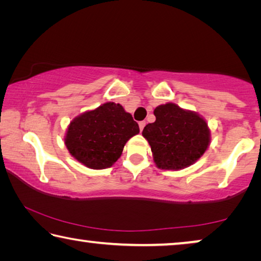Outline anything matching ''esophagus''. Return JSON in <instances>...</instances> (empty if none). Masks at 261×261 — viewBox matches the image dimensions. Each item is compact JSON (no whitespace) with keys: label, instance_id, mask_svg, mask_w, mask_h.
<instances>
[{"label":"esophagus","instance_id":"34e87169","mask_svg":"<svg viewBox=\"0 0 261 261\" xmlns=\"http://www.w3.org/2000/svg\"><path fill=\"white\" fill-rule=\"evenodd\" d=\"M145 125H146V122H145V121H141V122H139V129H140V131H143V129L145 127Z\"/></svg>","mask_w":261,"mask_h":261}]
</instances>
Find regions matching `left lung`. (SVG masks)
Masks as SVG:
<instances>
[{
  "instance_id": "8db88e82",
  "label": "left lung",
  "mask_w": 261,
  "mask_h": 261,
  "mask_svg": "<svg viewBox=\"0 0 261 261\" xmlns=\"http://www.w3.org/2000/svg\"><path fill=\"white\" fill-rule=\"evenodd\" d=\"M155 122L143 130L152 149L153 160L160 169L180 170L202 156L211 144L206 120L192 110L173 102L154 109Z\"/></svg>"
}]
</instances>
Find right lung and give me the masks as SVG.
Listing matches in <instances>:
<instances>
[{
    "label": "right lung",
    "mask_w": 261,
    "mask_h": 261,
    "mask_svg": "<svg viewBox=\"0 0 261 261\" xmlns=\"http://www.w3.org/2000/svg\"><path fill=\"white\" fill-rule=\"evenodd\" d=\"M139 126L120 103L106 102L78 115L68 125L64 144L69 153L91 169L112 167Z\"/></svg>",
    "instance_id": "add662e5"
}]
</instances>
